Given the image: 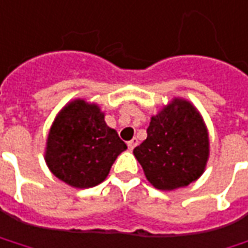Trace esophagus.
I'll return each mask as SVG.
<instances>
[{"label":"esophagus","mask_w":248,"mask_h":248,"mask_svg":"<svg viewBox=\"0 0 248 248\" xmlns=\"http://www.w3.org/2000/svg\"><path fill=\"white\" fill-rule=\"evenodd\" d=\"M137 144H139V140H137V139L134 137L133 140H130L129 142H127V147H129V150H134Z\"/></svg>","instance_id":"1"}]
</instances>
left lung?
<instances>
[{
  "instance_id": "obj_1",
  "label": "left lung",
  "mask_w": 248,
  "mask_h": 248,
  "mask_svg": "<svg viewBox=\"0 0 248 248\" xmlns=\"http://www.w3.org/2000/svg\"><path fill=\"white\" fill-rule=\"evenodd\" d=\"M133 154L152 186L174 191L196 181L207 165L209 132L198 108L174 97L151 118L147 139Z\"/></svg>"
}]
</instances>
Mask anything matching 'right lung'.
Listing matches in <instances>:
<instances>
[{"instance_id":"obj_1","label":"right lung","mask_w":248,"mask_h":248,"mask_svg":"<svg viewBox=\"0 0 248 248\" xmlns=\"http://www.w3.org/2000/svg\"><path fill=\"white\" fill-rule=\"evenodd\" d=\"M96 103L75 98L56 115L47 133L45 162L52 174L74 188H92L107 178L126 150Z\"/></svg>"}]
</instances>
